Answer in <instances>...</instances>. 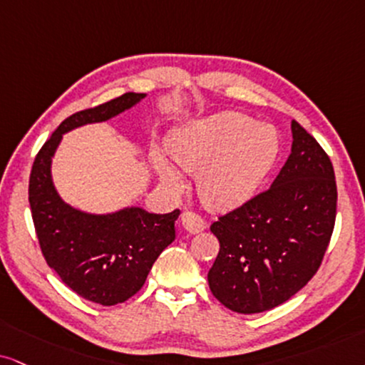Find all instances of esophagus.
<instances>
[{
    "instance_id": "obj_1",
    "label": "esophagus",
    "mask_w": 365,
    "mask_h": 365,
    "mask_svg": "<svg viewBox=\"0 0 365 365\" xmlns=\"http://www.w3.org/2000/svg\"><path fill=\"white\" fill-rule=\"evenodd\" d=\"M181 225L184 230L190 233H200L206 228L205 220L200 218L195 213H191V211H186V213L181 215Z\"/></svg>"
}]
</instances>
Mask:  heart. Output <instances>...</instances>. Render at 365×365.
<instances>
[{
	"label": "heart",
	"mask_w": 365,
	"mask_h": 365,
	"mask_svg": "<svg viewBox=\"0 0 365 365\" xmlns=\"http://www.w3.org/2000/svg\"><path fill=\"white\" fill-rule=\"evenodd\" d=\"M168 150L179 169L196 174L197 195L206 208L230 211L257 192L277 159L279 138L269 125L223 111L174 128ZM152 164L168 190H182V175L170 162L154 155Z\"/></svg>",
	"instance_id": "1"
}]
</instances>
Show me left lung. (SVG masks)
Returning <instances> with one entry per match:
<instances>
[{"instance_id":"8db88e82","label":"left lung","mask_w":365,"mask_h":365,"mask_svg":"<svg viewBox=\"0 0 365 365\" xmlns=\"http://www.w3.org/2000/svg\"><path fill=\"white\" fill-rule=\"evenodd\" d=\"M291 133V154L272 186L210 227L220 252L208 284L232 312L262 313L291 299L317 274L334 232L330 157L298 121Z\"/></svg>"}]
</instances>
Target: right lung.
I'll list each match as a JSON object with an SVG mask.
<instances>
[{
	"instance_id": "obj_1",
	"label": "right lung",
	"mask_w": 365,
	"mask_h": 365,
	"mask_svg": "<svg viewBox=\"0 0 365 365\" xmlns=\"http://www.w3.org/2000/svg\"><path fill=\"white\" fill-rule=\"evenodd\" d=\"M145 93L123 96L74 113L58 125L35 157L29 201L40 249L48 267L81 298L113 307L142 289L152 265L175 238L179 210L165 215L127 206L111 213H88L62 200L52 179V159L64 133L115 118Z\"/></svg>"
}]
</instances>
